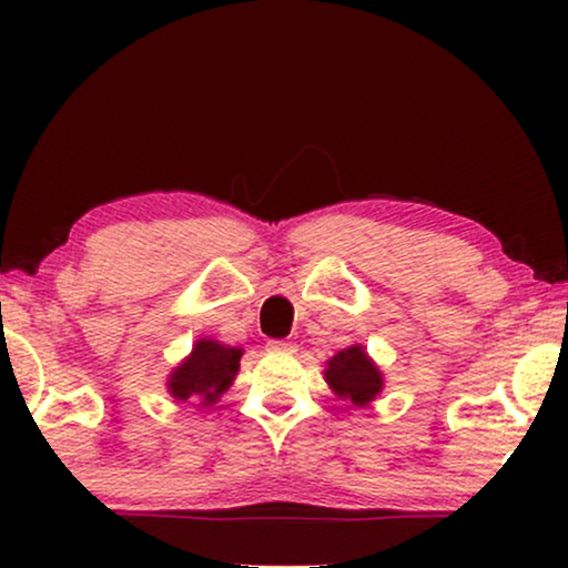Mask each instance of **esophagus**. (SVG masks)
I'll list each match as a JSON object with an SVG mask.
<instances>
[{"label":"esophagus","instance_id":"obj_1","mask_svg":"<svg viewBox=\"0 0 568 568\" xmlns=\"http://www.w3.org/2000/svg\"><path fill=\"white\" fill-rule=\"evenodd\" d=\"M266 348H268V352H274V354H294V352H297V346H294L292 341H268Z\"/></svg>","mask_w":568,"mask_h":568}]
</instances>
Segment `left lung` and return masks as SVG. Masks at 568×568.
Segmentation results:
<instances>
[{"mask_svg":"<svg viewBox=\"0 0 568 568\" xmlns=\"http://www.w3.org/2000/svg\"><path fill=\"white\" fill-rule=\"evenodd\" d=\"M325 379L341 398L352 400L354 406H364L383 390V375H379L369 356L364 354L362 346L344 348V352L333 356L328 369H325Z\"/></svg>","mask_w":568,"mask_h":568,"instance_id":"left-lung-1","label":"left lung"}]
</instances>
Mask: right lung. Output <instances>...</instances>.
<instances>
[{"instance_id":"add662e5","label":"right lung","mask_w":568,"mask_h":568,"mask_svg":"<svg viewBox=\"0 0 568 568\" xmlns=\"http://www.w3.org/2000/svg\"><path fill=\"white\" fill-rule=\"evenodd\" d=\"M240 348L216 344V341H199L189 359L170 377V393L175 400L201 398L214 403L227 390L240 369Z\"/></svg>"}]
</instances>
